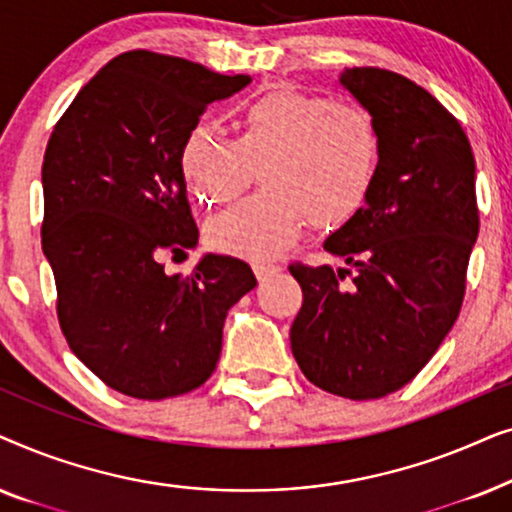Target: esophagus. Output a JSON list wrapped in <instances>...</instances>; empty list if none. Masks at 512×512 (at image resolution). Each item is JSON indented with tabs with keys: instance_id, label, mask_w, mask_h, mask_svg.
I'll return each mask as SVG.
<instances>
[{
	"instance_id": "1",
	"label": "esophagus",
	"mask_w": 512,
	"mask_h": 512,
	"mask_svg": "<svg viewBox=\"0 0 512 512\" xmlns=\"http://www.w3.org/2000/svg\"><path fill=\"white\" fill-rule=\"evenodd\" d=\"M251 268H254L258 279H268V277L277 275V272H279V265L270 263V261H254V265H251Z\"/></svg>"
}]
</instances>
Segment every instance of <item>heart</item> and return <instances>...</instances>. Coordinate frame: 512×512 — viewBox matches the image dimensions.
Instances as JSON below:
<instances>
[{
  "instance_id": "1",
  "label": "heart",
  "mask_w": 512,
  "mask_h": 512,
  "mask_svg": "<svg viewBox=\"0 0 512 512\" xmlns=\"http://www.w3.org/2000/svg\"><path fill=\"white\" fill-rule=\"evenodd\" d=\"M181 172L205 205L235 200L261 170L263 191L207 226L214 249L270 258L314 228H335L366 205L382 165V135L366 107L279 88L244 104L235 139L195 128Z\"/></svg>"
}]
</instances>
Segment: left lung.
<instances>
[{
	"label": "left lung",
	"mask_w": 512,
	"mask_h": 512,
	"mask_svg": "<svg viewBox=\"0 0 512 512\" xmlns=\"http://www.w3.org/2000/svg\"><path fill=\"white\" fill-rule=\"evenodd\" d=\"M340 83L377 121L382 165L366 205L324 242L349 268L289 265L303 289L291 352L319 389L370 401L405 387L459 317L480 230L475 158L415 81L354 67Z\"/></svg>",
	"instance_id": "left-lung-1"
}]
</instances>
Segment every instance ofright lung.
Returning <instances> with one entry per match:
<instances>
[{"instance_id":"obj_1","label":"right lung","mask_w":512,"mask_h":512,"mask_svg":"<svg viewBox=\"0 0 512 512\" xmlns=\"http://www.w3.org/2000/svg\"><path fill=\"white\" fill-rule=\"evenodd\" d=\"M251 79L151 51L109 60L51 132L41 247L58 321L107 387L142 401L198 389L221 354L230 307L256 286L240 258L205 254L191 275L165 258L198 244L179 153L207 104Z\"/></svg>"}]
</instances>
